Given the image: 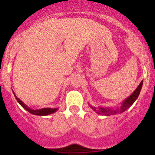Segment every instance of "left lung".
<instances>
[{
	"label": "left lung",
	"instance_id": "left-lung-1",
	"mask_svg": "<svg viewBox=\"0 0 155 155\" xmlns=\"http://www.w3.org/2000/svg\"><path fill=\"white\" fill-rule=\"evenodd\" d=\"M142 85H143V81L139 84V85H138V87L136 89V90L122 103V105H121L120 107H117L114 108L110 107H101V106H99V107H94V106L90 105V108H91L94 111H95L96 113L98 114L105 115V116H111V115H116L118 114L123 113V112L125 111L126 110L128 109V108L133 104V103L136 101V99L138 98V95H139L140 94V90H141L142 88Z\"/></svg>",
	"mask_w": 155,
	"mask_h": 155
}]
</instances>
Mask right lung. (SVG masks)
I'll return each mask as SVG.
<instances>
[{"label": "right lung", "mask_w": 155, "mask_h": 155, "mask_svg": "<svg viewBox=\"0 0 155 155\" xmlns=\"http://www.w3.org/2000/svg\"><path fill=\"white\" fill-rule=\"evenodd\" d=\"M13 93H14V95H15L16 100H17V102H18L19 104L22 106V107H23V108H25L26 111H28V112H30V113L32 114L38 115V116H47V115H49V114H52V113H54V112L58 111V108H41V109H36V110L32 109V108L28 107L27 105L25 104L24 103H23L22 101L20 100V99L18 98V97L16 96L14 91H13Z\"/></svg>", "instance_id": "1"}]
</instances>
